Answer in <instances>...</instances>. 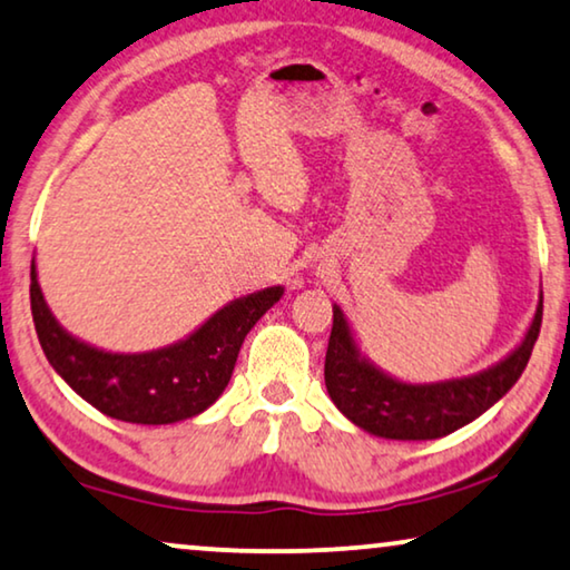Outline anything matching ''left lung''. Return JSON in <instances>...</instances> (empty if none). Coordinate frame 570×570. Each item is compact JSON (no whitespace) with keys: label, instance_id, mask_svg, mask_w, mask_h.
<instances>
[{"label":"left lung","instance_id":"left-lung-1","mask_svg":"<svg viewBox=\"0 0 570 570\" xmlns=\"http://www.w3.org/2000/svg\"><path fill=\"white\" fill-rule=\"evenodd\" d=\"M542 325V292L519 346L483 372L439 382H403L362 354L348 317L333 304V331L325 354V387L335 407L382 439L429 442L468 426L514 387L532 356Z\"/></svg>","mask_w":570,"mask_h":570}]
</instances>
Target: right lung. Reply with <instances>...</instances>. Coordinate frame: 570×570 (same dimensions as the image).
I'll return each instance as SVG.
<instances>
[{
	"label": "right lung",
	"mask_w": 570,
	"mask_h": 570,
	"mask_svg": "<svg viewBox=\"0 0 570 570\" xmlns=\"http://www.w3.org/2000/svg\"><path fill=\"white\" fill-rule=\"evenodd\" d=\"M282 296L284 286L261 288L224 304L170 346L114 354L79 341L53 317L36 261L30 266V309L48 364L100 413L144 426L178 423L212 407L229 384L245 335Z\"/></svg>",
	"instance_id": "add662e5"
}]
</instances>
